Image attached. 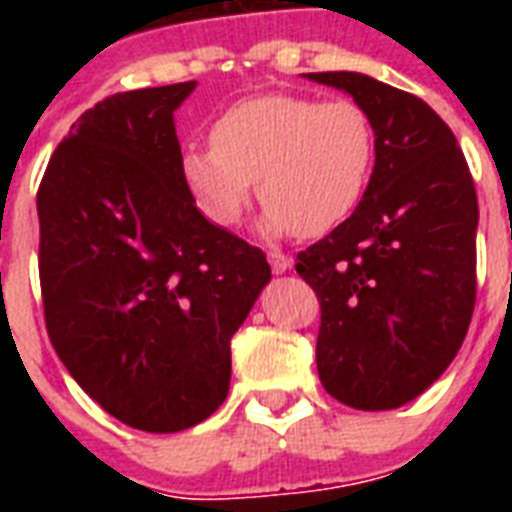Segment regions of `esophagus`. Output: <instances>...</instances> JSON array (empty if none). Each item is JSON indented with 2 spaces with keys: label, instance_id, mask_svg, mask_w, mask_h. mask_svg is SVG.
I'll use <instances>...</instances> for the list:
<instances>
[{
  "label": "esophagus",
  "instance_id": "1",
  "mask_svg": "<svg viewBox=\"0 0 512 512\" xmlns=\"http://www.w3.org/2000/svg\"><path fill=\"white\" fill-rule=\"evenodd\" d=\"M268 263H271L273 273H287L292 268V257L284 252H268Z\"/></svg>",
  "mask_w": 512,
  "mask_h": 512
}]
</instances>
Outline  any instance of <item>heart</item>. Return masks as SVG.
I'll list each match as a JSON object with an SVG mask.
<instances>
[{"mask_svg": "<svg viewBox=\"0 0 512 512\" xmlns=\"http://www.w3.org/2000/svg\"><path fill=\"white\" fill-rule=\"evenodd\" d=\"M374 148L372 119L353 100L271 92L228 108L212 127V146L185 148L180 175L212 223H239L260 176L268 236H321L361 204Z\"/></svg>", "mask_w": 512, "mask_h": 512, "instance_id": "heart-1", "label": "heart"}]
</instances>
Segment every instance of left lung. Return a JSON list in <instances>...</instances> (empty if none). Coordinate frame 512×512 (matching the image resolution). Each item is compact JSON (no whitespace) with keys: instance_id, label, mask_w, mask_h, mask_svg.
Masks as SVG:
<instances>
[{"instance_id":"left-lung-1","label":"left lung","mask_w":512,"mask_h":512,"mask_svg":"<svg viewBox=\"0 0 512 512\" xmlns=\"http://www.w3.org/2000/svg\"><path fill=\"white\" fill-rule=\"evenodd\" d=\"M305 76L348 92L372 119L377 146L356 212L297 255V273L321 303V385L353 409H398L446 372L468 335L473 177L425 100L356 71Z\"/></svg>"}]
</instances>
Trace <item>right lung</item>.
I'll list each match as a JSON object with an SVG mask.
<instances>
[{
  "label": "right lung",
  "mask_w": 512,
  "mask_h": 512,
  "mask_svg": "<svg viewBox=\"0 0 512 512\" xmlns=\"http://www.w3.org/2000/svg\"><path fill=\"white\" fill-rule=\"evenodd\" d=\"M196 82L84 111L36 193L44 319L79 388L146 433L207 420L231 337L271 281L257 247L209 223L180 175L175 111Z\"/></svg>",
  "instance_id": "add662e5"
}]
</instances>
